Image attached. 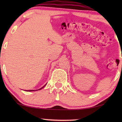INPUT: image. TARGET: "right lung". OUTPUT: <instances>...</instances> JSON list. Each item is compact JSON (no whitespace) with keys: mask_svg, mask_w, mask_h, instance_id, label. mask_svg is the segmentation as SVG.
<instances>
[{"mask_svg":"<svg viewBox=\"0 0 122 122\" xmlns=\"http://www.w3.org/2000/svg\"><path fill=\"white\" fill-rule=\"evenodd\" d=\"M44 86H43L42 88H41V89H38V90H41V89H42V88H43L44 87ZM36 91H38V90H36ZM27 91V92H31V91H34V90H29V91Z\"/></svg>","mask_w":122,"mask_h":122,"instance_id":"1","label":"right lung"}]
</instances>
